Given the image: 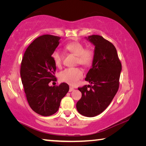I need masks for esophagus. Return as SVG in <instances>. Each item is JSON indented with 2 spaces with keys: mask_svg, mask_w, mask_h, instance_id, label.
<instances>
[{
  "mask_svg": "<svg viewBox=\"0 0 146 146\" xmlns=\"http://www.w3.org/2000/svg\"><path fill=\"white\" fill-rule=\"evenodd\" d=\"M73 90H74V88H72V87H70V90H69V91H70V92H71V91H72Z\"/></svg>",
  "mask_w": 146,
  "mask_h": 146,
  "instance_id": "1",
  "label": "esophagus"
}]
</instances>
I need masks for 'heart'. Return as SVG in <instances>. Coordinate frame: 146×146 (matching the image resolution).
<instances>
[{"instance_id":"1","label":"heart","mask_w":146,"mask_h":146,"mask_svg":"<svg viewBox=\"0 0 146 146\" xmlns=\"http://www.w3.org/2000/svg\"><path fill=\"white\" fill-rule=\"evenodd\" d=\"M64 50L76 56L75 64H80L86 68L90 67L94 60V51L90 48H84V45L79 41L68 42L64 47ZM51 57L55 65L60 68L62 64V55L58 51H53ZM84 76L82 69L78 67L67 68L59 73V79L62 82L74 86L78 83Z\"/></svg>"}]
</instances>
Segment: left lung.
Masks as SVG:
<instances>
[{"mask_svg": "<svg viewBox=\"0 0 146 146\" xmlns=\"http://www.w3.org/2000/svg\"><path fill=\"white\" fill-rule=\"evenodd\" d=\"M88 39L95 46V56L85 80L92 84L78 88L82 97L76 106L80 114L93 117L102 113L117 93L122 64L111 42L97 35Z\"/></svg>", "mask_w": 146, "mask_h": 146, "instance_id": "8db88e82", "label": "left lung"}]
</instances>
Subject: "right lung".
Masks as SVG:
<instances>
[{"label":"right lung","instance_id":"1","mask_svg":"<svg viewBox=\"0 0 146 146\" xmlns=\"http://www.w3.org/2000/svg\"><path fill=\"white\" fill-rule=\"evenodd\" d=\"M60 37L51 35L38 36L26 49L21 65V76L29 106L42 116H50L58 110L61 100L69 91L66 83L49 86L56 81V66L51 55Z\"/></svg>","mask_w":146,"mask_h":146}]
</instances>
